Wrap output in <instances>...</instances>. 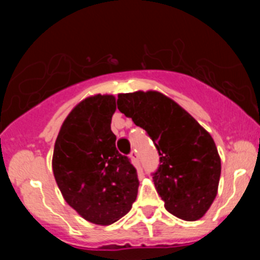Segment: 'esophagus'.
<instances>
[{"mask_svg": "<svg viewBox=\"0 0 260 260\" xmlns=\"http://www.w3.org/2000/svg\"><path fill=\"white\" fill-rule=\"evenodd\" d=\"M129 157H131V159H132L133 164H138V154H137V151H136V149H132Z\"/></svg>", "mask_w": 260, "mask_h": 260, "instance_id": "1", "label": "esophagus"}]
</instances>
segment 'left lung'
<instances>
[{
    "instance_id": "obj_1",
    "label": "left lung",
    "mask_w": 260,
    "mask_h": 260,
    "mask_svg": "<svg viewBox=\"0 0 260 260\" xmlns=\"http://www.w3.org/2000/svg\"><path fill=\"white\" fill-rule=\"evenodd\" d=\"M117 104L158 151L159 166L152 179L166 210L186 221L201 219L216 198L221 174L210 133L159 91L119 94Z\"/></svg>"
}]
</instances>
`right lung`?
I'll list each match as a JSON object with an SVG mask.
<instances>
[{
    "label": "right lung",
    "mask_w": 260,
    "mask_h": 260,
    "mask_svg": "<svg viewBox=\"0 0 260 260\" xmlns=\"http://www.w3.org/2000/svg\"><path fill=\"white\" fill-rule=\"evenodd\" d=\"M115 109V98L108 94L81 101L65 118L52 154V172L64 200L96 225L124 216L140 185L135 166L115 148L111 129Z\"/></svg>",
    "instance_id": "obj_1"
}]
</instances>
